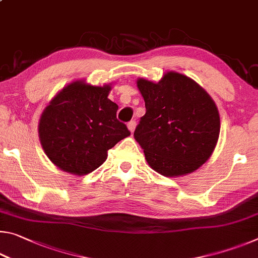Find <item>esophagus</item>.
Returning <instances> with one entry per match:
<instances>
[{
  "label": "esophagus",
  "mask_w": 258,
  "mask_h": 258,
  "mask_svg": "<svg viewBox=\"0 0 258 258\" xmlns=\"http://www.w3.org/2000/svg\"><path fill=\"white\" fill-rule=\"evenodd\" d=\"M135 126H137V123H135V120H131L130 123H127V127H128V130H130V132H131V133H133V132H134Z\"/></svg>",
  "instance_id": "1"
}]
</instances>
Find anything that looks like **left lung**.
I'll list each match as a JSON object with an SVG mask.
<instances>
[{
  "label": "left lung",
  "instance_id": "1",
  "mask_svg": "<svg viewBox=\"0 0 258 258\" xmlns=\"http://www.w3.org/2000/svg\"><path fill=\"white\" fill-rule=\"evenodd\" d=\"M146 115L134 131L148 164L165 176L192 173L206 163L220 135L215 102L190 77L166 73L158 83L139 78Z\"/></svg>",
  "mask_w": 258,
  "mask_h": 258
}]
</instances>
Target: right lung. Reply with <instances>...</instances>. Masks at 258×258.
I'll return each instance as SVG.
<instances>
[{
	"mask_svg": "<svg viewBox=\"0 0 258 258\" xmlns=\"http://www.w3.org/2000/svg\"><path fill=\"white\" fill-rule=\"evenodd\" d=\"M110 85L76 81L63 87L43 111L38 135L43 150L64 172L85 175L107 159L108 150L131 134L108 99Z\"/></svg>",
	"mask_w": 258,
	"mask_h": 258,
	"instance_id": "add662e5",
	"label": "right lung"
}]
</instances>
